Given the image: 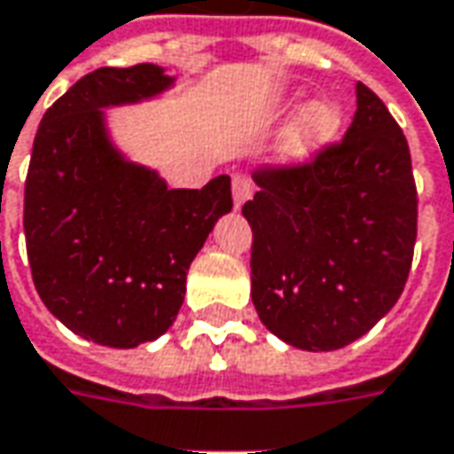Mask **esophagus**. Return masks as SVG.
Instances as JSON below:
<instances>
[{
    "label": "esophagus",
    "mask_w": 454,
    "mask_h": 454,
    "mask_svg": "<svg viewBox=\"0 0 454 454\" xmlns=\"http://www.w3.org/2000/svg\"><path fill=\"white\" fill-rule=\"evenodd\" d=\"M231 186H233V204H236V208H240L253 194V184L248 182V176L236 172L231 176Z\"/></svg>",
    "instance_id": "34e87169"
}]
</instances>
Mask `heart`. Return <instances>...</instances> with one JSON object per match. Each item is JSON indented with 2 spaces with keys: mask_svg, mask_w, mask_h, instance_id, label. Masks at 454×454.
I'll return each mask as SVG.
<instances>
[{
  "mask_svg": "<svg viewBox=\"0 0 454 454\" xmlns=\"http://www.w3.org/2000/svg\"><path fill=\"white\" fill-rule=\"evenodd\" d=\"M341 113L339 107L329 103H315L297 117L293 128L285 132L282 139V154L287 160H300L304 154L315 150L319 142L329 139L339 129Z\"/></svg>",
  "mask_w": 454,
  "mask_h": 454,
  "instance_id": "obj_1",
  "label": "heart"
}]
</instances>
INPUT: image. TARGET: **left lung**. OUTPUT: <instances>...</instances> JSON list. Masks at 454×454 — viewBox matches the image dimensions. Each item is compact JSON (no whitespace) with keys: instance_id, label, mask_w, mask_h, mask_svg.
<instances>
[{"instance_id":"obj_1","label":"left lung","mask_w":454,"mask_h":454,"mask_svg":"<svg viewBox=\"0 0 454 454\" xmlns=\"http://www.w3.org/2000/svg\"><path fill=\"white\" fill-rule=\"evenodd\" d=\"M253 179L243 216L260 322L307 351L364 337L403 293L418 236L411 150L388 107L356 83L344 137Z\"/></svg>"}]
</instances>
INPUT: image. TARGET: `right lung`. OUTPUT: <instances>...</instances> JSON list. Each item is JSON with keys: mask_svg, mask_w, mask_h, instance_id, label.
<instances>
[{"mask_svg": "<svg viewBox=\"0 0 454 454\" xmlns=\"http://www.w3.org/2000/svg\"><path fill=\"white\" fill-rule=\"evenodd\" d=\"M169 83L152 63L98 68L46 110L34 139L24 184L31 278L51 315L103 347L132 348L172 326L192 260L233 208L228 174L204 189H167L107 142L100 107Z\"/></svg>", "mask_w": 454, "mask_h": 454, "instance_id": "obj_1", "label": "right lung"}]
</instances>
